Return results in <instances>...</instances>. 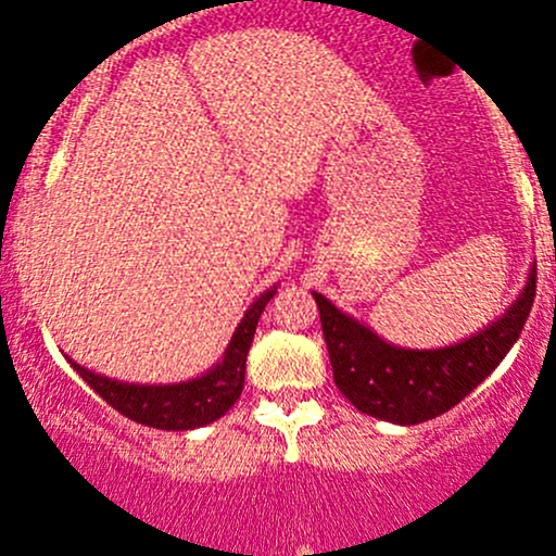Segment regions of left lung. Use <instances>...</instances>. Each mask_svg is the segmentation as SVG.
<instances>
[{"label": "left lung", "mask_w": 556, "mask_h": 556, "mask_svg": "<svg viewBox=\"0 0 556 556\" xmlns=\"http://www.w3.org/2000/svg\"><path fill=\"white\" fill-rule=\"evenodd\" d=\"M319 306L332 378L359 413L413 426L458 405L504 362L517 343L535 298V268L517 301L495 323L445 349H405L343 314L323 293Z\"/></svg>", "instance_id": "8db88e82"}]
</instances>
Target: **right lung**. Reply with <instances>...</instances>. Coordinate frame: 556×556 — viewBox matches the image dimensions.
Here are the masks:
<instances>
[{"instance_id": "add662e5", "label": "right lung", "mask_w": 556, "mask_h": 556, "mask_svg": "<svg viewBox=\"0 0 556 556\" xmlns=\"http://www.w3.org/2000/svg\"><path fill=\"white\" fill-rule=\"evenodd\" d=\"M274 293H277V285L250 303L242 323L233 330L224 356L207 372L191 378V381L165 386L125 383L101 376V372L87 370V367L77 365L74 359H68V365L79 372L81 381L90 386L98 396H103L114 410H119L122 416L136 420V424L162 431L200 429V426H207L220 416H226L229 407L242 394L244 362H248L250 343H253L263 308H266Z\"/></svg>"}]
</instances>
